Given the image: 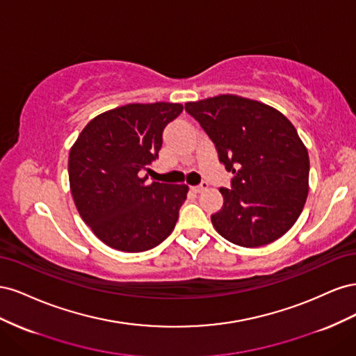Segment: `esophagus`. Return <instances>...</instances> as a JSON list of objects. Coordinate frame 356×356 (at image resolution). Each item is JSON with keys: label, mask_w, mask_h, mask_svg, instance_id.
<instances>
[{"label": "esophagus", "mask_w": 356, "mask_h": 356, "mask_svg": "<svg viewBox=\"0 0 356 356\" xmlns=\"http://www.w3.org/2000/svg\"><path fill=\"white\" fill-rule=\"evenodd\" d=\"M207 188H208V182L207 181H202L199 186L193 187V191H195V193H202L203 190H207Z\"/></svg>", "instance_id": "esophagus-1"}]
</instances>
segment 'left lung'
I'll use <instances>...</instances> for the list:
<instances>
[{"instance_id":"left-lung-1","label":"left lung","mask_w":356,"mask_h":356,"mask_svg":"<svg viewBox=\"0 0 356 356\" xmlns=\"http://www.w3.org/2000/svg\"><path fill=\"white\" fill-rule=\"evenodd\" d=\"M229 172L222 208L211 215L224 239L257 248L293 227L307 199L309 154L288 118L266 104L234 95L187 102Z\"/></svg>"}]
</instances>
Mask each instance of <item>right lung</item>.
<instances>
[{
  "label": "right lung",
  "mask_w": 356,
  "mask_h": 356,
  "mask_svg": "<svg viewBox=\"0 0 356 356\" xmlns=\"http://www.w3.org/2000/svg\"><path fill=\"white\" fill-rule=\"evenodd\" d=\"M181 104H129L95 117L72 145L70 186L83 221L114 250L144 252L174 230L187 186L152 182L165 127Z\"/></svg>",
  "instance_id": "add662e5"
}]
</instances>
